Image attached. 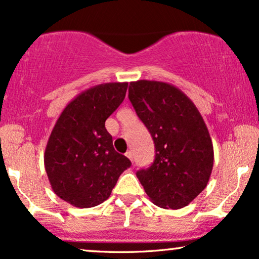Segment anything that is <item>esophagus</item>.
<instances>
[{
	"instance_id": "obj_1",
	"label": "esophagus",
	"mask_w": 259,
	"mask_h": 259,
	"mask_svg": "<svg viewBox=\"0 0 259 259\" xmlns=\"http://www.w3.org/2000/svg\"><path fill=\"white\" fill-rule=\"evenodd\" d=\"M125 156L129 158V160H132L133 161V157H134V154H133V151L132 150H127L126 153H125Z\"/></svg>"
}]
</instances>
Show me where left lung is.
<instances>
[{
	"label": "left lung",
	"mask_w": 259,
	"mask_h": 259,
	"mask_svg": "<svg viewBox=\"0 0 259 259\" xmlns=\"http://www.w3.org/2000/svg\"><path fill=\"white\" fill-rule=\"evenodd\" d=\"M129 99L155 144L153 164L136 173L141 185L158 207H185L204 191L213 169V144L204 118L168 82L132 81Z\"/></svg>",
	"instance_id": "1"
}]
</instances>
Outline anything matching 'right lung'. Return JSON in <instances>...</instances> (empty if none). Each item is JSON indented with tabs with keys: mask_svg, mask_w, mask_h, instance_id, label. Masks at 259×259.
<instances>
[{
	"mask_svg": "<svg viewBox=\"0 0 259 259\" xmlns=\"http://www.w3.org/2000/svg\"><path fill=\"white\" fill-rule=\"evenodd\" d=\"M127 82L90 88L66 105L45 150V169L53 192L74 207H95L111 194L132 165L117 153L105 120L124 101Z\"/></svg>",
	"mask_w": 259,
	"mask_h": 259,
	"instance_id": "1",
	"label": "right lung"
}]
</instances>
